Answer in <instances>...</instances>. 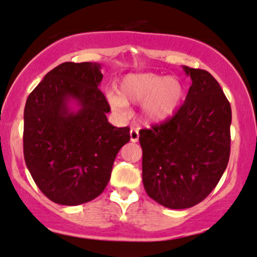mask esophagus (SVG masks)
I'll return each mask as SVG.
<instances>
[{"label":"esophagus","instance_id":"34e87169","mask_svg":"<svg viewBox=\"0 0 257 257\" xmlns=\"http://www.w3.org/2000/svg\"><path fill=\"white\" fill-rule=\"evenodd\" d=\"M139 139V132L137 131L136 128H132L131 129V142H133V143H137Z\"/></svg>","mask_w":257,"mask_h":257}]
</instances>
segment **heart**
<instances>
[{"label":"heart","mask_w":257,"mask_h":257,"mask_svg":"<svg viewBox=\"0 0 257 257\" xmlns=\"http://www.w3.org/2000/svg\"><path fill=\"white\" fill-rule=\"evenodd\" d=\"M180 79L154 73L128 74L119 82L118 93H108V102L115 113L125 114L129 103L139 104L142 119L159 124L172 118L184 99Z\"/></svg>","instance_id":"b5f03b06"}]
</instances>
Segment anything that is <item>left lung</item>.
Here are the masks:
<instances>
[{"label":"left lung","mask_w":257,"mask_h":257,"mask_svg":"<svg viewBox=\"0 0 257 257\" xmlns=\"http://www.w3.org/2000/svg\"><path fill=\"white\" fill-rule=\"evenodd\" d=\"M183 69L193 82L184 104L173 118L139 132L144 189L169 209L191 208L214 190L231 143V107L217 80L204 69Z\"/></svg>","instance_id":"8db88e82"}]
</instances>
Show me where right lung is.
I'll return each instance as SVG.
<instances>
[{
    "label": "right lung",
    "instance_id": "obj_1",
    "mask_svg": "<svg viewBox=\"0 0 257 257\" xmlns=\"http://www.w3.org/2000/svg\"><path fill=\"white\" fill-rule=\"evenodd\" d=\"M100 68L92 62H64L46 74L26 102V165L56 204L79 205L100 195L116 154L131 141L129 126L108 121L110 107L98 88Z\"/></svg>",
    "mask_w": 257,
    "mask_h": 257
}]
</instances>
